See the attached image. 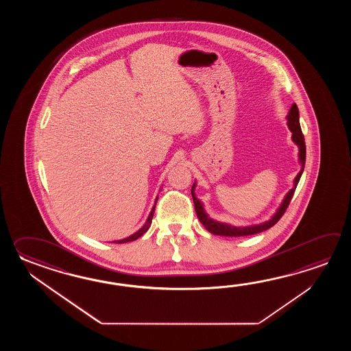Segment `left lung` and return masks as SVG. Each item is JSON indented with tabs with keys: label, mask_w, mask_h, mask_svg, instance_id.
Segmentation results:
<instances>
[{
	"label": "left lung",
	"mask_w": 351,
	"mask_h": 351,
	"mask_svg": "<svg viewBox=\"0 0 351 351\" xmlns=\"http://www.w3.org/2000/svg\"><path fill=\"white\" fill-rule=\"evenodd\" d=\"M286 119H287V127L291 130L292 141L298 147V160L301 163V171L298 172L296 178L293 180L292 189H290L289 193L285 195L284 201H282L281 206L277 209L276 213L267 222L254 224V226H247V227H236V226H231V224L217 222L215 219L209 218L208 215L206 213V210L203 208V204H202L201 201L195 197V194H194L195 183H194L193 186H192L194 209H195V213H197L198 219L206 227L207 231L213 233V234H217V236H224V237H245V236H251V234H256V233H260V232L269 230V228H271L272 226H275L280 221L281 217L284 216L286 209H287L290 202H291L292 195L295 193V189L298 186V180L301 178L302 172H304L306 160L305 138H304V134L301 132V127H300V114H298V105L292 104L291 109L289 112V115L286 117Z\"/></svg>",
	"instance_id": "1"
}]
</instances>
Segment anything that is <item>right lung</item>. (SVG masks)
Here are the masks:
<instances>
[{
    "label": "right lung",
    "instance_id": "1",
    "mask_svg": "<svg viewBox=\"0 0 351 351\" xmlns=\"http://www.w3.org/2000/svg\"><path fill=\"white\" fill-rule=\"evenodd\" d=\"M157 201L158 197L157 199H156V203H154V207L152 208V212H150L149 216H148L147 222H145V224L143 226L142 228H141L139 231L135 232V233H133L132 236H129V237H127V239H119V241H114V242H117V243H127V242H130V241H135V239H138L139 237H142L143 234H144L145 232L149 230L150 223H152V219H153V216H154V210H156V204H157Z\"/></svg>",
    "mask_w": 351,
    "mask_h": 351
}]
</instances>
